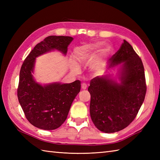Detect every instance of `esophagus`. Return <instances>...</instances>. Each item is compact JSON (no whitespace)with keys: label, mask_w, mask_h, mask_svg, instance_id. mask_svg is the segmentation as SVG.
<instances>
[{"label":"esophagus","mask_w":160,"mask_h":160,"mask_svg":"<svg viewBox=\"0 0 160 160\" xmlns=\"http://www.w3.org/2000/svg\"><path fill=\"white\" fill-rule=\"evenodd\" d=\"M81 88H82V89H83V90L87 89V84L86 83H82V85H81Z\"/></svg>","instance_id":"esophagus-1"}]
</instances>
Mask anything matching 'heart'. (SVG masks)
Here are the masks:
<instances>
[{
    "label": "heart",
    "instance_id": "b5f03b06",
    "mask_svg": "<svg viewBox=\"0 0 160 160\" xmlns=\"http://www.w3.org/2000/svg\"><path fill=\"white\" fill-rule=\"evenodd\" d=\"M102 45L101 43H95L91 44V45H85L81 46L75 50L74 52V58L76 61L79 62H83L86 61L87 59L93 55V54L96 52V51L100 48ZM110 51L109 48L105 49L104 53L107 54ZM101 63L100 61H95V62L91 63L89 65V69L94 73H98L101 70ZM73 69L75 71H79V68L77 64L73 62Z\"/></svg>",
    "mask_w": 160,
    "mask_h": 160
}]
</instances>
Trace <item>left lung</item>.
<instances>
[{
    "instance_id": "8db88e82",
    "label": "left lung",
    "mask_w": 160,
    "mask_h": 160,
    "mask_svg": "<svg viewBox=\"0 0 160 160\" xmlns=\"http://www.w3.org/2000/svg\"><path fill=\"white\" fill-rule=\"evenodd\" d=\"M121 63L120 82L106 75L93 78L88 88L91 120L98 129L107 133L120 131L133 121L147 92L143 63L125 40L109 59L108 69Z\"/></svg>"
}]
</instances>
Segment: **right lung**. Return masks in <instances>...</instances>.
Instances as JSON below:
<instances>
[{
	"label": "right lung",
	"mask_w": 160,
	"mask_h": 160,
	"mask_svg": "<svg viewBox=\"0 0 160 160\" xmlns=\"http://www.w3.org/2000/svg\"><path fill=\"white\" fill-rule=\"evenodd\" d=\"M72 37L50 36L37 44L22 63L17 95L28 120L44 130H54L66 120L73 100L80 91V81L69 84L36 82L32 73L36 58L56 49L66 55Z\"/></svg>",
	"instance_id": "add662e5"
}]
</instances>
